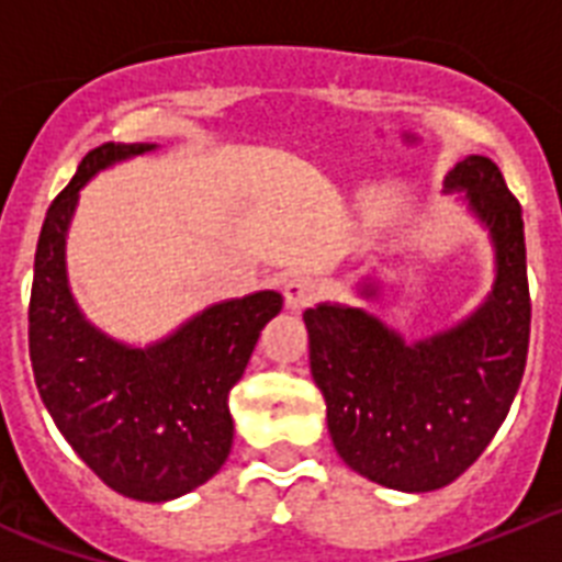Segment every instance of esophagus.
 <instances>
[{
  "instance_id": "esophagus-1",
  "label": "esophagus",
  "mask_w": 562,
  "mask_h": 562,
  "mask_svg": "<svg viewBox=\"0 0 562 562\" xmlns=\"http://www.w3.org/2000/svg\"><path fill=\"white\" fill-rule=\"evenodd\" d=\"M317 292H321V286H317V281L312 276H292L284 284L286 306L290 310H304V306H310L315 301Z\"/></svg>"
}]
</instances>
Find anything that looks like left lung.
Here are the masks:
<instances>
[{
    "instance_id": "obj_1",
    "label": "left lung",
    "mask_w": 562,
    "mask_h": 562,
    "mask_svg": "<svg viewBox=\"0 0 562 562\" xmlns=\"http://www.w3.org/2000/svg\"><path fill=\"white\" fill-rule=\"evenodd\" d=\"M490 233L495 281L464 321L405 342L376 315L346 304L304 312L312 380L340 459L374 484L430 493L459 479L509 414L529 351V284L520 205L498 166L470 154L445 177ZM376 297V281L357 284Z\"/></svg>"
}]
</instances>
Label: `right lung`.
Instances as JSON below:
<instances>
[{"instance_id": "obj_1", "label": "right lung", "mask_w": 562, "mask_h": 562, "mask_svg": "<svg viewBox=\"0 0 562 562\" xmlns=\"http://www.w3.org/2000/svg\"><path fill=\"white\" fill-rule=\"evenodd\" d=\"M154 148H92L49 205L30 292V362L44 408L89 470L114 493L162 504L205 484L231 456L227 394L284 297L261 290L220 301L148 346L114 340L87 321L67 278L78 191L103 168Z\"/></svg>"}]
</instances>
